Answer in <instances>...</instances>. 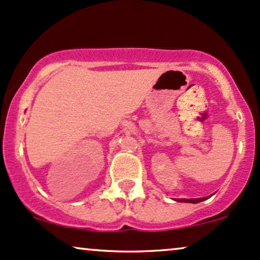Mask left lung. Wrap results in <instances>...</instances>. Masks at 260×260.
Listing matches in <instances>:
<instances>
[{
  "label": "left lung",
  "mask_w": 260,
  "mask_h": 260,
  "mask_svg": "<svg viewBox=\"0 0 260 260\" xmlns=\"http://www.w3.org/2000/svg\"><path fill=\"white\" fill-rule=\"evenodd\" d=\"M207 198H200V199H177V201H181V203H191V204H197V203H200V201H204L206 200Z\"/></svg>",
  "instance_id": "left-lung-1"
}]
</instances>
